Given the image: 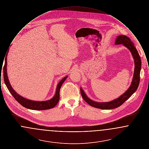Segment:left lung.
Instances as JSON below:
<instances>
[{
    "label": "left lung",
    "mask_w": 149,
    "mask_h": 149,
    "mask_svg": "<svg viewBox=\"0 0 149 149\" xmlns=\"http://www.w3.org/2000/svg\"><path fill=\"white\" fill-rule=\"evenodd\" d=\"M115 43L116 45L123 44L131 51L135 61V71L134 74V78L131 85L128 88L127 91L120 96L118 98L109 102L98 103L93 101L92 100L89 99V98H88L87 96L85 95V93L83 92L82 89H80L81 94L82 95L83 98L85 102L90 106L97 108L103 109H111L120 106L135 92L140 83V74L141 68V61L139 52L135 48L134 43L131 41V39L129 37L124 35L117 36Z\"/></svg>",
    "instance_id": "1"
}]
</instances>
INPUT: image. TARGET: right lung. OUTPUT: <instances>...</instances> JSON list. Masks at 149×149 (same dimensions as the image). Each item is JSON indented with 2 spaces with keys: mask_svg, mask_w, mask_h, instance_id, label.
<instances>
[{
  "mask_svg": "<svg viewBox=\"0 0 149 149\" xmlns=\"http://www.w3.org/2000/svg\"><path fill=\"white\" fill-rule=\"evenodd\" d=\"M7 58H6L5 64L3 68V75H4V80L5 84L9 90V91L12 94L14 99H15L19 104L25 108L28 109H32V110H46L54 108L57 104L60 99V90L62 84H63L64 81L67 78V77H65L63 78L58 84L57 86L56 91L54 97L49 100L43 101V102H38V101H33L29 99H26L19 95H18L17 93L14 91L11 85L9 83L7 76Z\"/></svg>",
  "mask_w": 149,
  "mask_h": 149,
  "instance_id": "add662e5",
  "label": "right lung"
}]
</instances>
